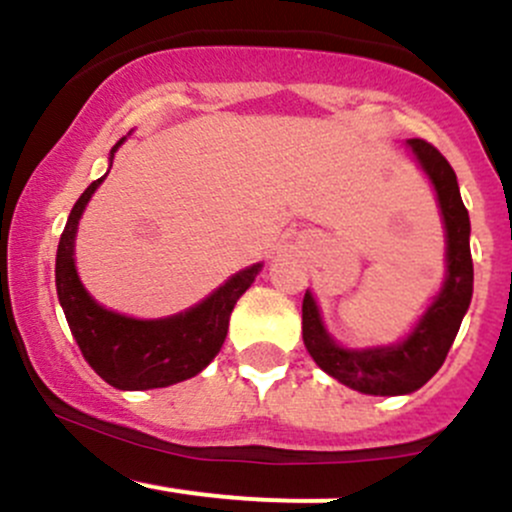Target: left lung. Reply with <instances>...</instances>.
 <instances>
[{
	"mask_svg": "<svg viewBox=\"0 0 512 512\" xmlns=\"http://www.w3.org/2000/svg\"><path fill=\"white\" fill-rule=\"evenodd\" d=\"M409 147L434 182L446 224L449 276L439 298L431 303L407 340L399 342L397 347H374L362 352L335 345L320 323L313 295L305 293L303 298V342L310 357L337 382L362 394H379V397L414 392L439 372L449 355V347L456 340L473 293V258L468 244L471 221L458 192L456 172L431 142L414 138L409 140Z\"/></svg>",
	"mask_w": 512,
	"mask_h": 512,
	"instance_id": "left-lung-1",
	"label": "left lung"
}]
</instances>
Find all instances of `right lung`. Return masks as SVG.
<instances>
[{"label": "right lung", "instance_id": "obj_1", "mask_svg": "<svg viewBox=\"0 0 512 512\" xmlns=\"http://www.w3.org/2000/svg\"><path fill=\"white\" fill-rule=\"evenodd\" d=\"M120 142L113 152L118 150ZM100 182L103 177L88 184L86 192L78 197L61 234L59 254H56V291H59L61 308L83 357L98 372V377L113 384L115 389L170 387L199 374L214 360L226 340L231 310L254 283L261 263L231 276L204 303L175 318L135 320L100 308L81 286L73 266L78 219Z\"/></svg>", "mask_w": 512, "mask_h": 512}]
</instances>
